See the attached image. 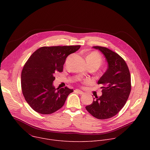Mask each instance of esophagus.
<instances>
[{"label":"esophagus","instance_id":"obj_1","mask_svg":"<svg viewBox=\"0 0 150 150\" xmlns=\"http://www.w3.org/2000/svg\"><path fill=\"white\" fill-rule=\"evenodd\" d=\"M74 91H75V93H78L79 94H83V92L81 91V90H75Z\"/></svg>","mask_w":150,"mask_h":150}]
</instances>
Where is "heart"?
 Listing matches in <instances>:
<instances>
[{"label":"heart","instance_id":"1","mask_svg":"<svg viewBox=\"0 0 150 150\" xmlns=\"http://www.w3.org/2000/svg\"><path fill=\"white\" fill-rule=\"evenodd\" d=\"M86 60L88 67L97 66L99 67L102 63V58L99 53L96 52H91L86 57Z\"/></svg>","mask_w":150,"mask_h":150}]
</instances>
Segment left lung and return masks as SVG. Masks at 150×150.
Here are the masks:
<instances>
[{
    "instance_id": "obj_1",
    "label": "left lung",
    "mask_w": 150,
    "mask_h": 150,
    "mask_svg": "<svg viewBox=\"0 0 150 150\" xmlns=\"http://www.w3.org/2000/svg\"><path fill=\"white\" fill-rule=\"evenodd\" d=\"M104 56L108 67L98 81L101 87L102 95L94 98L86 110L98 119H106L117 115L123 108L131 90V75L125 61L116 53L103 47L94 46Z\"/></svg>"
}]
</instances>
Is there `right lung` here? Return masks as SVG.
Segmentation results:
<instances>
[{
  "label": "right lung",
  "mask_w": 150,
  "mask_h": 150,
  "mask_svg": "<svg viewBox=\"0 0 150 150\" xmlns=\"http://www.w3.org/2000/svg\"><path fill=\"white\" fill-rule=\"evenodd\" d=\"M81 46L42 47L30 57L21 73V88L24 98L35 112L53 113L64 105L74 90L65 87L55 88L54 74L63 71L68 55Z\"/></svg>",
  "instance_id": "right-lung-1"
}]
</instances>
